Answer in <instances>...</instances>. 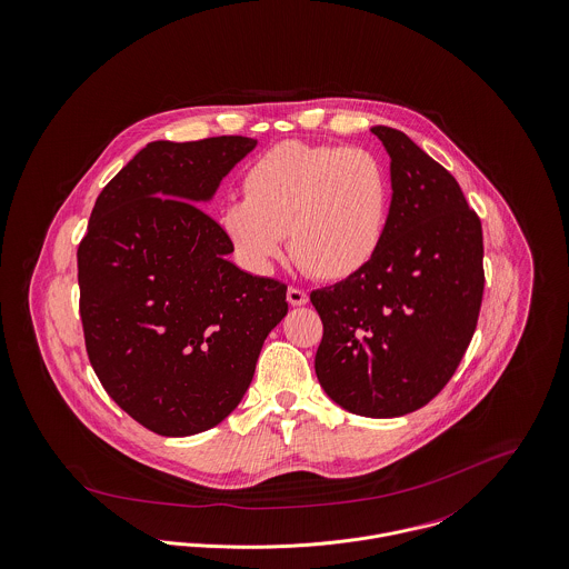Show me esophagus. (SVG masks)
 <instances>
[{"label":"esophagus","instance_id":"34e87169","mask_svg":"<svg viewBox=\"0 0 569 569\" xmlns=\"http://www.w3.org/2000/svg\"><path fill=\"white\" fill-rule=\"evenodd\" d=\"M308 292L306 290H301V288H297V286H290L288 288V303L290 306H306L308 303Z\"/></svg>","mask_w":569,"mask_h":569}]
</instances>
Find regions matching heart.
Returning a JSON list of instances; mask_svg holds the SVG:
<instances>
[{
	"label": "heart",
	"mask_w": 569,
	"mask_h": 569,
	"mask_svg": "<svg viewBox=\"0 0 569 569\" xmlns=\"http://www.w3.org/2000/svg\"><path fill=\"white\" fill-rule=\"evenodd\" d=\"M247 198L231 200L222 227L240 259L266 270L286 249L320 279L365 268L383 240L392 186L378 152L362 146L283 141L244 177Z\"/></svg>",
	"instance_id": "1"
}]
</instances>
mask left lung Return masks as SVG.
Masks as SVG:
<instances>
[{
	"label": "left lung",
	"mask_w": 569,
	"mask_h": 569,
	"mask_svg": "<svg viewBox=\"0 0 569 569\" xmlns=\"http://www.w3.org/2000/svg\"><path fill=\"white\" fill-rule=\"evenodd\" d=\"M390 216L376 257L310 301L322 320L316 378L345 410L388 419L423 408L456 373L485 292L482 224L458 181L397 128Z\"/></svg>",
	"instance_id": "8db88e82"
}]
</instances>
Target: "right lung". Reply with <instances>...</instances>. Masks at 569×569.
<instances>
[{
    "instance_id": "1",
    "label": "right lung",
    "mask_w": 569,
    "mask_h": 569,
    "mask_svg": "<svg viewBox=\"0 0 569 569\" xmlns=\"http://www.w3.org/2000/svg\"><path fill=\"white\" fill-rule=\"evenodd\" d=\"M254 143H148L100 191L78 247L89 362L109 397L161 437L229 417L288 315V286L231 263L227 231L198 207Z\"/></svg>"
}]
</instances>
